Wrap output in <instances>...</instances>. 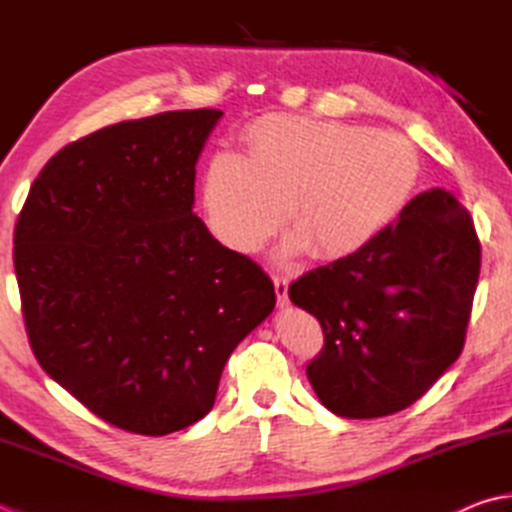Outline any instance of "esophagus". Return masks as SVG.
I'll return each instance as SVG.
<instances>
[{"instance_id":"obj_1","label":"esophagus","mask_w":512,"mask_h":512,"mask_svg":"<svg viewBox=\"0 0 512 512\" xmlns=\"http://www.w3.org/2000/svg\"><path fill=\"white\" fill-rule=\"evenodd\" d=\"M287 285L289 281L285 276H274V289H276V298H278V305L287 307L289 305V298H287Z\"/></svg>"}]
</instances>
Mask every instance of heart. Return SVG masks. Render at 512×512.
<instances>
[{
    "instance_id": "heart-1",
    "label": "heart",
    "mask_w": 512,
    "mask_h": 512,
    "mask_svg": "<svg viewBox=\"0 0 512 512\" xmlns=\"http://www.w3.org/2000/svg\"><path fill=\"white\" fill-rule=\"evenodd\" d=\"M245 158H211L202 200L229 247L254 254L285 225V254L347 258L379 238L406 209L419 156L399 133L269 115L245 136Z\"/></svg>"
}]
</instances>
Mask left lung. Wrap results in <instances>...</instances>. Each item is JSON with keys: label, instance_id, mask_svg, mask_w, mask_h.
<instances>
[{"label": "left lung", "instance_id": "8db88e82", "mask_svg": "<svg viewBox=\"0 0 512 512\" xmlns=\"http://www.w3.org/2000/svg\"><path fill=\"white\" fill-rule=\"evenodd\" d=\"M479 267L470 214L450 191L428 189L361 252L289 285L323 327L307 365L323 406L376 419L423 397L464 350Z\"/></svg>", "mask_w": 512, "mask_h": 512}]
</instances>
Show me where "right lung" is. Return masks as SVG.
<instances>
[{
	"mask_svg": "<svg viewBox=\"0 0 512 512\" xmlns=\"http://www.w3.org/2000/svg\"><path fill=\"white\" fill-rule=\"evenodd\" d=\"M218 109L127 120L66 144L15 225L35 359L115 428L162 437L214 408L229 354L272 314L274 283L194 207Z\"/></svg>",
	"mask_w": 512,
	"mask_h": 512,
	"instance_id": "right-lung-1",
	"label": "right lung"
}]
</instances>
